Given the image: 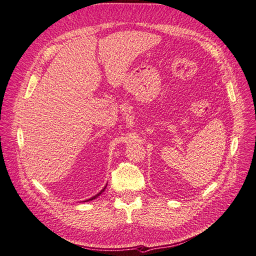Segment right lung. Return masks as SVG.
I'll return each instance as SVG.
<instances>
[{"mask_svg": "<svg viewBox=\"0 0 256 256\" xmlns=\"http://www.w3.org/2000/svg\"><path fill=\"white\" fill-rule=\"evenodd\" d=\"M105 188H106V186L104 187V189H102V190H101V192H98V194H96L94 196H92V198H90V199H89V200H87V201H90V200H94V199H96V198H98V196H100V194H102V192H103L105 190ZM85 202H86V201H85Z\"/></svg>", "mask_w": 256, "mask_h": 256, "instance_id": "1", "label": "right lung"}]
</instances>
